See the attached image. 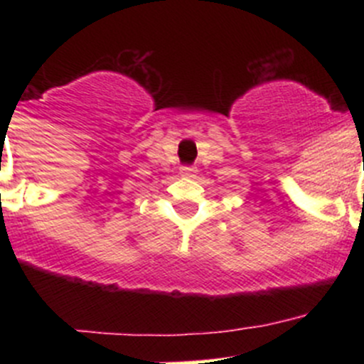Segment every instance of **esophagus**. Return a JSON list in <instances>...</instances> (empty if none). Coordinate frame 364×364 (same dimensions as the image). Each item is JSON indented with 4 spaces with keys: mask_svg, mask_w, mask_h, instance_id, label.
<instances>
[{
    "mask_svg": "<svg viewBox=\"0 0 364 364\" xmlns=\"http://www.w3.org/2000/svg\"><path fill=\"white\" fill-rule=\"evenodd\" d=\"M179 174H181L183 178H196L197 167H193V165H183V167L179 168Z\"/></svg>",
    "mask_w": 364,
    "mask_h": 364,
    "instance_id": "34e87169",
    "label": "esophagus"
}]
</instances>
